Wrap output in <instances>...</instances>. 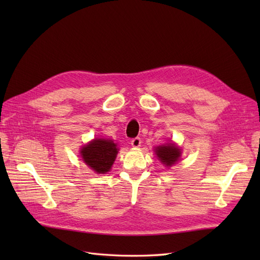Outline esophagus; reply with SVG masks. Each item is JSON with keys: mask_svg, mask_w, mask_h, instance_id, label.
I'll list each match as a JSON object with an SVG mask.
<instances>
[{"mask_svg": "<svg viewBox=\"0 0 260 260\" xmlns=\"http://www.w3.org/2000/svg\"><path fill=\"white\" fill-rule=\"evenodd\" d=\"M141 142H142V140H141L140 138H135L131 140V145L133 147H139L141 145Z\"/></svg>", "mask_w": 260, "mask_h": 260, "instance_id": "obj_1", "label": "esophagus"}]
</instances>
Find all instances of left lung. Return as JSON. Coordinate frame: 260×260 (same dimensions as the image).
<instances>
[{
    "label": "left lung",
    "instance_id": "1",
    "mask_svg": "<svg viewBox=\"0 0 260 260\" xmlns=\"http://www.w3.org/2000/svg\"><path fill=\"white\" fill-rule=\"evenodd\" d=\"M180 149L175 144H167L161 145L156 148V155L158 157V159L166 166H171L174 165L180 157Z\"/></svg>",
    "mask_w": 260,
    "mask_h": 260
}]
</instances>
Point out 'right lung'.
<instances>
[{"mask_svg":"<svg viewBox=\"0 0 260 260\" xmlns=\"http://www.w3.org/2000/svg\"><path fill=\"white\" fill-rule=\"evenodd\" d=\"M118 149L111 140L95 139L81 149V157L96 174H105L112 168Z\"/></svg>","mask_w":260,"mask_h":260,"instance_id":"1","label":"right lung"}]
</instances>
